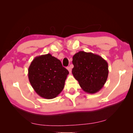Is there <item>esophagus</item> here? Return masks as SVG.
Wrapping results in <instances>:
<instances>
[{"mask_svg":"<svg viewBox=\"0 0 133 133\" xmlns=\"http://www.w3.org/2000/svg\"><path fill=\"white\" fill-rule=\"evenodd\" d=\"M67 69L68 70V71H69V72H71V67H67Z\"/></svg>","mask_w":133,"mask_h":133,"instance_id":"esophagus-1","label":"esophagus"}]
</instances>
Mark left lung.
Returning <instances> with one entry per match:
<instances>
[{"label": "left lung", "instance_id": "left-lung-1", "mask_svg": "<svg viewBox=\"0 0 133 133\" xmlns=\"http://www.w3.org/2000/svg\"><path fill=\"white\" fill-rule=\"evenodd\" d=\"M72 73L84 91L95 94L103 87L109 74L108 63L100 55L79 51L72 57Z\"/></svg>", "mask_w": 133, "mask_h": 133}]
</instances>
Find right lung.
I'll list each match as a JSON object with an SVG mask.
<instances>
[{
	"label": "right lung",
	"instance_id": "1",
	"mask_svg": "<svg viewBox=\"0 0 133 133\" xmlns=\"http://www.w3.org/2000/svg\"><path fill=\"white\" fill-rule=\"evenodd\" d=\"M28 71L30 84L36 94L47 99L56 97L62 92L69 74L61 62L50 54L35 57Z\"/></svg>",
	"mask_w": 133,
	"mask_h": 133
}]
</instances>
